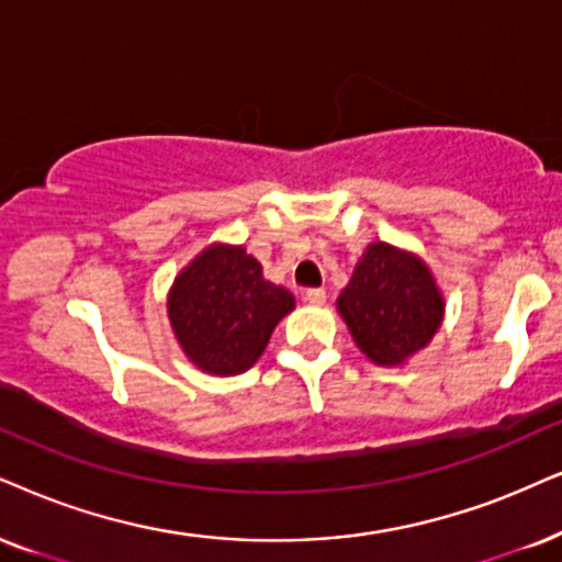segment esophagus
<instances>
[{
    "mask_svg": "<svg viewBox=\"0 0 562 562\" xmlns=\"http://www.w3.org/2000/svg\"><path fill=\"white\" fill-rule=\"evenodd\" d=\"M305 301H308L311 305H324L326 293L322 288H311V290H305Z\"/></svg>",
    "mask_w": 562,
    "mask_h": 562,
    "instance_id": "obj_1",
    "label": "esophagus"
}]
</instances>
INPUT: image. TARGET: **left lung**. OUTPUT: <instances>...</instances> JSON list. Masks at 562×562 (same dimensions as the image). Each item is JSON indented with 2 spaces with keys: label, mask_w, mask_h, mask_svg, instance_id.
<instances>
[{
  "label": "left lung",
  "mask_w": 562,
  "mask_h": 562,
  "mask_svg": "<svg viewBox=\"0 0 562 562\" xmlns=\"http://www.w3.org/2000/svg\"><path fill=\"white\" fill-rule=\"evenodd\" d=\"M443 295L415 254L375 240L337 297L355 345L379 366H402L430 342L443 322Z\"/></svg>",
  "instance_id": "8db88e82"
}]
</instances>
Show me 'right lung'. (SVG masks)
Segmentation results:
<instances>
[{
  "label": "right lung",
  "instance_id": "add662e5",
  "mask_svg": "<svg viewBox=\"0 0 562 562\" xmlns=\"http://www.w3.org/2000/svg\"><path fill=\"white\" fill-rule=\"evenodd\" d=\"M293 308L290 290L265 280L244 246L228 244L204 248L168 293V318L183 355L212 375L248 371Z\"/></svg>",
  "mask_w": 562,
  "mask_h": 562
}]
</instances>
